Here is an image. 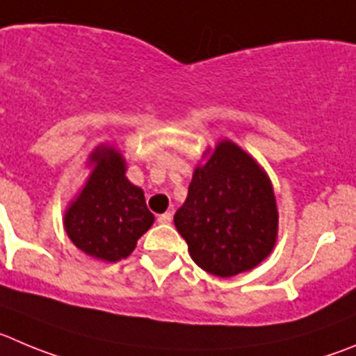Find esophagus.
I'll use <instances>...</instances> for the list:
<instances>
[{"instance_id":"obj_1","label":"esophagus","mask_w":356,"mask_h":356,"mask_svg":"<svg viewBox=\"0 0 356 356\" xmlns=\"http://www.w3.org/2000/svg\"><path fill=\"white\" fill-rule=\"evenodd\" d=\"M158 223L170 225L172 223V214H170V212H165V214L158 216Z\"/></svg>"}]
</instances>
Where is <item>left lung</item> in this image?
<instances>
[{
	"mask_svg": "<svg viewBox=\"0 0 356 356\" xmlns=\"http://www.w3.org/2000/svg\"><path fill=\"white\" fill-rule=\"evenodd\" d=\"M277 221L270 179L230 140L219 142L195 168L186 202L174 216L195 264L218 277L264 261L275 245Z\"/></svg>",
	"mask_w": 356,
	"mask_h": 356,
	"instance_id": "obj_1",
	"label": "left lung"
}]
</instances>
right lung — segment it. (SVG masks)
<instances>
[{
  "instance_id": "add662e5",
  "label": "right lung",
  "mask_w": 356,
  "mask_h": 356,
  "mask_svg": "<svg viewBox=\"0 0 356 356\" xmlns=\"http://www.w3.org/2000/svg\"><path fill=\"white\" fill-rule=\"evenodd\" d=\"M89 163L91 174L65 212V230L89 257L119 261L133 253L138 238L154 223V216L145 205L144 191L126 179L121 152L99 145Z\"/></svg>"
}]
</instances>
